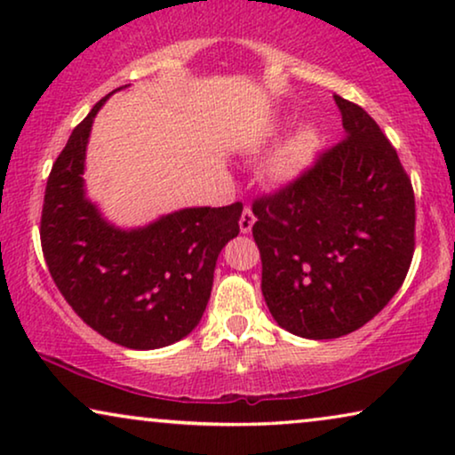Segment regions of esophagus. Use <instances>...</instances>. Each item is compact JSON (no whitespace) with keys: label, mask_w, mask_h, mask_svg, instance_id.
I'll return each instance as SVG.
<instances>
[{"label":"esophagus","mask_w":455,"mask_h":455,"mask_svg":"<svg viewBox=\"0 0 455 455\" xmlns=\"http://www.w3.org/2000/svg\"><path fill=\"white\" fill-rule=\"evenodd\" d=\"M254 213L251 207H244V211H242V217H240V232L242 234H251V229L254 226Z\"/></svg>","instance_id":"34e87169"}]
</instances>
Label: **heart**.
Returning a JSON list of instances; mask_svg holds the SVG:
<instances>
[{
  "mask_svg": "<svg viewBox=\"0 0 455 455\" xmlns=\"http://www.w3.org/2000/svg\"><path fill=\"white\" fill-rule=\"evenodd\" d=\"M288 126V120H275L269 124V128L259 136L254 147L263 148L271 145L273 140H277V136L283 132V128ZM323 130L319 124L315 122H304L285 139L282 145L275 148V153L271 155L269 161L265 165V178L271 186L277 188H285V186L294 184L296 180H300L310 167L315 165L316 157H319L323 148Z\"/></svg>",
  "mask_w": 455,
  "mask_h": 455,
  "instance_id": "1",
  "label": "heart"
}]
</instances>
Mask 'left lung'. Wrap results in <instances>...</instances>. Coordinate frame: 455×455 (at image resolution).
<instances>
[{"mask_svg":"<svg viewBox=\"0 0 455 455\" xmlns=\"http://www.w3.org/2000/svg\"><path fill=\"white\" fill-rule=\"evenodd\" d=\"M333 99L346 139L252 204L267 307L307 339L341 338L381 313L414 254V190L395 148L363 108Z\"/></svg>","mask_w":455,"mask_h":455,"instance_id":"obj_1","label":"left lung"}]
</instances>
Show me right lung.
I'll return each mask as SVG.
<instances>
[{
    "mask_svg": "<svg viewBox=\"0 0 455 455\" xmlns=\"http://www.w3.org/2000/svg\"><path fill=\"white\" fill-rule=\"evenodd\" d=\"M108 99L72 130L55 159L41 246L55 285L86 325L124 347L157 350L201 323L217 257L240 234L242 204L180 209L142 228L109 223L83 178L92 122Z\"/></svg>",
    "mask_w": 455,
    "mask_h": 455,
    "instance_id": "right-lung-1",
    "label": "right lung"
}]
</instances>
